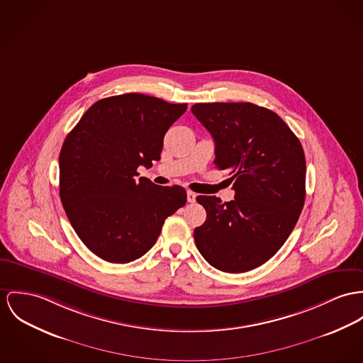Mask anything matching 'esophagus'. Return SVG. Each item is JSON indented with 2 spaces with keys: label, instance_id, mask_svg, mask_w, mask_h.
Returning a JSON list of instances; mask_svg holds the SVG:
<instances>
[{
  "label": "esophagus",
  "instance_id": "esophagus-1",
  "mask_svg": "<svg viewBox=\"0 0 363 363\" xmlns=\"http://www.w3.org/2000/svg\"><path fill=\"white\" fill-rule=\"evenodd\" d=\"M188 201H189V203H195L196 201V194H194V192H191V191H189V192H188Z\"/></svg>",
  "mask_w": 363,
  "mask_h": 363
}]
</instances>
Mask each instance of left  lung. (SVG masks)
<instances>
[{
  "label": "left lung",
  "mask_w": 363,
  "mask_h": 363,
  "mask_svg": "<svg viewBox=\"0 0 363 363\" xmlns=\"http://www.w3.org/2000/svg\"><path fill=\"white\" fill-rule=\"evenodd\" d=\"M196 118L216 142V167L228 169L235 200L197 196L207 218L194 232L214 268L247 272L272 258L294 229L306 201L303 146L277 113L243 104H196Z\"/></svg>",
  "instance_id": "left-lung-1"
}]
</instances>
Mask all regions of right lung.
<instances>
[{"mask_svg": "<svg viewBox=\"0 0 363 363\" xmlns=\"http://www.w3.org/2000/svg\"><path fill=\"white\" fill-rule=\"evenodd\" d=\"M186 104L143 94L95 102L67 134L59 155V195L84 245L99 258L127 264L156 243L166 218L186 203L182 186H159L140 166L160 160L168 128Z\"/></svg>", "mask_w": 363, "mask_h": 363, "instance_id": "right-lung-1", "label": "right lung"}]
</instances>
